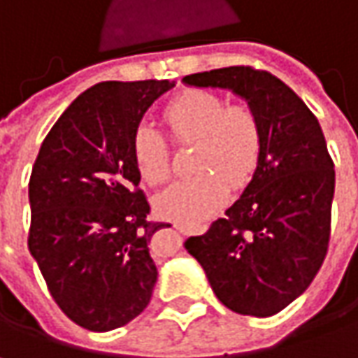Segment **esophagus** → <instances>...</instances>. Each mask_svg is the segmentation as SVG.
I'll return each mask as SVG.
<instances>
[{"label":"esophagus","mask_w":358,"mask_h":358,"mask_svg":"<svg viewBox=\"0 0 358 358\" xmlns=\"http://www.w3.org/2000/svg\"><path fill=\"white\" fill-rule=\"evenodd\" d=\"M174 228L178 229V231H182V234H186V231H190V228H188L186 224H180V222H174Z\"/></svg>","instance_id":"obj_1"}]
</instances>
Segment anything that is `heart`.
Segmentation results:
<instances>
[{"mask_svg":"<svg viewBox=\"0 0 358 358\" xmlns=\"http://www.w3.org/2000/svg\"><path fill=\"white\" fill-rule=\"evenodd\" d=\"M172 138L194 144L196 176L174 182L158 194L156 212L182 224H198L228 200V184L243 188L264 156V127L250 105H228L210 91H188L170 101L162 113ZM132 160L148 184H162L170 174V148L164 136L141 122L132 134Z\"/></svg>","mask_w":358,"mask_h":358,"instance_id":"1","label":"heart"}]
</instances>
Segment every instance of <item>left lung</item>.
<instances>
[{
  "instance_id": "1",
  "label": "left lung",
  "mask_w": 358,
  "mask_h": 358,
  "mask_svg": "<svg viewBox=\"0 0 358 358\" xmlns=\"http://www.w3.org/2000/svg\"><path fill=\"white\" fill-rule=\"evenodd\" d=\"M228 89L264 127V156L226 216L184 248L216 297L240 315L271 317L295 301L321 269L331 238L335 164L313 113L267 71L224 67L184 77Z\"/></svg>"
}]
</instances>
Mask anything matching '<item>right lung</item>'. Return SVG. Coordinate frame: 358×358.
<instances>
[{
	"label": "right lung",
	"instance_id": "right-lung-1",
	"mask_svg": "<svg viewBox=\"0 0 358 358\" xmlns=\"http://www.w3.org/2000/svg\"><path fill=\"white\" fill-rule=\"evenodd\" d=\"M174 80H105L79 94L45 136L29 178L27 245L61 311L113 331L146 309L155 289L150 222L132 134Z\"/></svg>",
	"mask_w": 358,
	"mask_h": 358
}]
</instances>
